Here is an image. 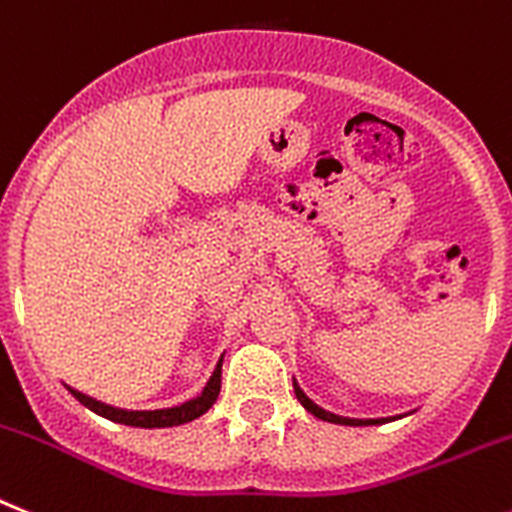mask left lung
<instances>
[{
  "instance_id": "1",
  "label": "left lung",
  "mask_w": 512,
  "mask_h": 512,
  "mask_svg": "<svg viewBox=\"0 0 512 512\" xmlns=\"http://www.w3.org/2000/svg\"><path fill=\"white\" fill-rule=\"evenodd\" d=\"M294 393L296 398H299V403H302L304 409L309 411L312 416H317V419H322V422H330V424H349V427H369V424H382V422H388V419H349V416H338V414H330V411L320 409L312 398H307L304 395V390L296 385L294 380Z\"/></svg>"
}]
</instances>
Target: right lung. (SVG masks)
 I'll return each instance as SVG.
<instances>
[{
	"label": "right lung",
	"instance_id": "obj_1",
	"mask_svg": "<svg viewBox=\"0 0 512 512\" xmlns=\"http://www.w3.org/2000/svg\"><path fill=\"white\" fill-rule=\"evenodd\" d=\"M223 362V359H221ZM221 362L218 367L213 369V375H210L208 385L203 388V393L192 398V401L182 403V406H174V409H156V411H127V409H114L109 403H101L96 398H90V395L80 393L75 388H67L72 395H75L77 401L88 406L90 411H96L98 416L103 419H111V422H119V424H130V427H145V429H153V427H176V424H187L197 416H203L205 411L216 403L218 393H221Z\"/></svg>",
	"mask_w": 512,
	"mask_h": 512
}]
</instances>
